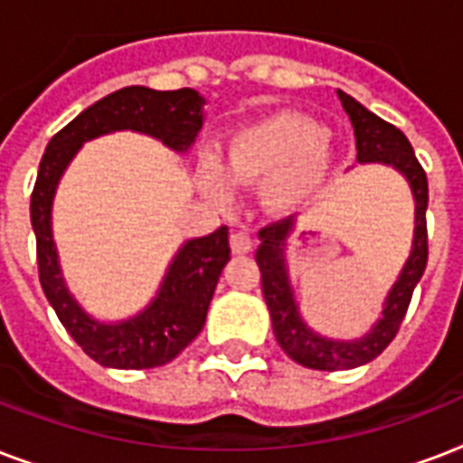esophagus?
I'll return each instance as SVG.
<instances>
[{
  "label": "esophagus",
  "instance_id": "1",
  "mask_svg": "<svg viewBox=\"0 0 463 463\" xmlns=\"http://www.w3.org/2000/svg\"><path fill=\"white\" fill-rule=\"evenodd\" d=\"M229 241H232V250H234V253H249V250L253 249V239H250L246 232H234Z\"/></svg>",
  "mask_w": 463,
  "mask_h": 463
}]
</instances>
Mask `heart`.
I'll return each mask as SVG.
<instances>
[{
    "instance_id": "heart-1",
    "label": "heart",
    "mask_w": 463,
    "mask_h": 463,
    "mask_svg": "<svg viewBox=\"0 0 463 463\" xmlns=\"http://www.w3.org/2000/svg\"><path fill=\"white\" fill-rule=\"evenodd\" d=\"M331 156L326 132L302 116L278 113L236 130L222 152V168L205 159L198 175L200 185L217 200L229 195V175L234 183H263L265 205L292 210L324 185Z\"/></svg>"
}]
</instances>
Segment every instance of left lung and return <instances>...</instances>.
<instances>
[{"mask_svg": "<svg viewBox=\"0 0 463 463\" xmlns=\"http://www.w3.org/2000/svg\"><path fill=\"white\" fill-rule=\"evenodd\" d=\"M335 94H338L340 106L353 123L357 164L392 166L411 185L415 203V227L411 253H408L406 263L401 268L392 289L386 292L382 317L374 321V326L364 335L350 340L321 335L304 321L302 311H299L288 268V241L297 229L295 214L280 222H272L258 232L260 246L256 250V263L260 268L263 297L268 311H270L275 340L297 364H304L309 369H324V372H338V369L367 364L392 343L401 321L406 317L415 285L420 282L425 265H428V224H425L428 178L415 159L413 146L399 128H393L392 123L374 116L372 110L354 101L353 96H347L340 89Z\"/></svg>", "mask_w": 463, "mask_h": 463, "instance_id": "1", "label": "left lung"}]
</instances>
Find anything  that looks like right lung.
I'll list each match as a JSON object with an SVG mask.
<instances>
[{
	"instance_id": "add662e5",
	"label": "right lung",
	"mask_w": 463,
	"mask_h": 463,
	"mask_svg": "<svg viewBox=\"0 0 463 463\" xmlns=\"http://www.w3.org/2000/svg\"><path fill=\"white\" fill-rule=\"evenodd\" d=\"M205 123V99L195 89L154 91L128 86L81 110L45 146L31 195V227L38 250V275L50 307L77 345L91 360L113 369L161 367L203 331L207 309L224 265L229 229L188 239L175 250L156 295L135 317L101 321L79 304L67 288L52 236V203L71 159L86 142L110 132H142L171 152L185 154Z\"/></svg>"
}]
</instances>
